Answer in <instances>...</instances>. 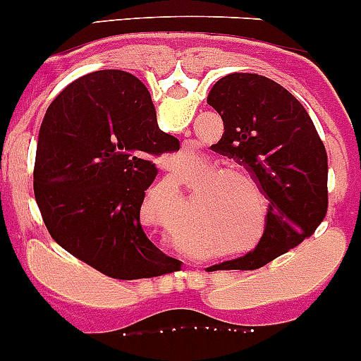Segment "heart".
<instances>
[{
    "label": "heart",
    "mask_w": 361,
    "mask_h": 361,
    "mask_svg": "<svg viewBox=\"0 0 361 361\" xmlns=\"http://www.w3.org/2000/svg\"><path fill=\"white\" fill-rule=\"evenodd\" d=\"M181 181L198 184L194 187V199L197 201L194 216L185 229L192 245L219 247L213 250L215 255L226 257L245 255L262 243L268 227L269 201L254 174L241 167H224V162L212 155L194 153L185 155L176 166V174H169L174 190H180ZM252 239V247L245 249L243 243ZM183 247L190 252L188 245Z\"/></svg>",
    "instance_id": "1"
}]
</instances>
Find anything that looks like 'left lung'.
<instances>
[{
    "label": "left lung",
    "instance_id": "1",
    "mask_svg": "<svg viewBox=\"0 0 361 361\" xmlns=\"http://www.w3.org/2000/svg\"><path fill=\"white\" fill-rule=\"evenodd\" d=\"M208 104L224 121L212 149L254 174L269 201L262 243L219 266L261 268L312 236L326 216V149L305 107L264 75L229 73L212 87Z\"/></svg>",
    "mask_w": 361,
    "mask_h": 361
}]
</instances>
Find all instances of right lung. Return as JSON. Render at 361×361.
Returning a JSON list of instances; mask_svg holds the SVG:
<instances>
[{
    "label": "right lung",
    "mask_w": 361,
    "mask_h": 361,
    "mask_svg": "<svg viewBox=\"0 0 361 361\" xmlns=\"http://www.w3.org/2000/svg\"><path fill=\"white\" fill-rule=\"evenodd\" d=\"M176 149L135 75L100 70L68 84L45 111L35 157V199L52 240L118 281L167 274L178 259L148 240L141 206L155 159Z\"/></svg>",
    "instance_id": "right-lung-1"
}]
</instances>
